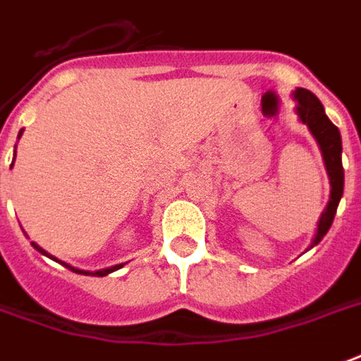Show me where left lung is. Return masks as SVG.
Listing matches in <instances>:
<instances>
[{"label": "left lung", "mask_w": 361, "mask_h": 361, "mask_svg": "<svg viewBox=\"0 0 361 361\" xmlns=\"http://www.w3.org/2000/svg\"><path fill=\"white\" fill-rule=\"evenodd\" d=\"M294 99L298 102L296 113H298L300 121L304 125H307L310 133L314 134V138L319 144L321 155H323L325 169H327L329 175V183H331L329 204L323 209V213H321L319 223H317V233H315V238L312 240V246H310V248H314L315 244H319L321 238L327 235V231L333 225V219H335L338 202L343 198V140H341L338 128L329 121V117L325 115V109H323V105H321V102L317 99L315 94H312L306 88H296L294 90Z\"/></svg>", "instance_id": "1"}]
</instances>
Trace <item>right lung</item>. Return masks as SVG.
Masks as SVG:
<instances>
[{
	"label": "right lung",
	"instance_id": "obj_1",
	"mask_svg": "<svg viewBox=\"0 0 361 361\" xmlns=\"http://www.w3.org/2000/svg\"><path fill=\"white\" fill-rule=\"evenodd\" d=\"M20 134H23V130L18 133V138H20ZM15 155H17V146H15ZM13 161H15V157H13ZM11 167H13V163H11ZM32 246H34V248H36V250H38L40 254H44V256H47V257H49V259H54V262H57V264L65 265L67 269L75 271V273H78V275H96V277H105V275H109V273H113V271H117V269H121V267H123V264H119V265H113V267H107V269H99V271H94V273H90V271L78 269V267H73V265L65 264V262H61V259H57V257L49 256V254H47L46 250L40 248V246H38V244H34V242H32Z\"/></svg>",
	"mask_w": 361,
	"mask_h": 361
}]
</instances>
